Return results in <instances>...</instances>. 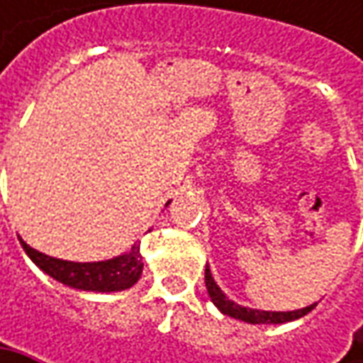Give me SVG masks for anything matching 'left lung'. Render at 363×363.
<instances>
[{"label": "left lung", "instance_id": "obj_1", "mask_svg": "<svg viewBox=\"0 0 363 363\" xmlns=\"http://www.w3.org/2000/svg\"><path fill=\"white\" fill-rule=\"evenodd\" d=\"M206 289H208V295L212 303L220 309V313L228 315V317H234V319H240V321H246V323H252V325H260V323H286V321H295L303 315H307L311 309H315V305H309V307H303V309H295V311H260V309H250V307H242L238 303H234L230 297H226V293L218 286V283L214 281L212 272L206 264Z\"/></svg>", "mask_w": 363, "mask_h": 363}]
</instances>
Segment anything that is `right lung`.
I'll return each mask as SVG.
<instances>
[{
  "label": "right lung",
  "mask_w": 363,
  "mask_h": 363,
  "mask_svg": "<svg viewBox=\"0 0 363 363\" xmlns=\"http://www.w3.org/2000/svg\"><path fill=\"white\" fill-rule=\"evenodd\" d=\"M169 203V202H167ZM21 248L32 258L38 269L56 279L58 283L80 291H94V293H117L131 289L143 272V257L139 250V244H133L129 252H123L119 257L99 260V262H72L54 258L32 248L20 238Z\"/></svg>",
  "instance_id": "1"
}]
</instances>
